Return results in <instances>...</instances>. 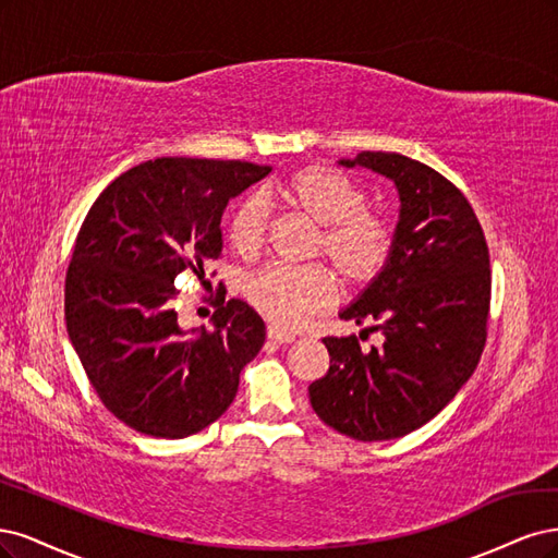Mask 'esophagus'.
I'll list each match as a JSON object with an SVG mask.
<instances>
[{
  "label": "esophagus",
  "mask_w": 558,
  "mask_h": 558,
  "mask_svg": "<svg viewBox=\"0 0 558 558\" xmlns=\"http://www.w3.org/2000/svg\"><path fill=\"white\" fill-rule=\"evenodd\" d=\"M266 336L274 340V343H294V336L292 333H287V331H280V329H276V327H268L266 329Z\"/></svg>",
  "instance_id": "34e87169"
}]
</instances>
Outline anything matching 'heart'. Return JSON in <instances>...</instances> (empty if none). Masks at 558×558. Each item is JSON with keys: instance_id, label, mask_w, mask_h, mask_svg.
Wrapping results in <instances>:
<instances>
[{"instance_id": "1", "label": "heart", "mask_w": 558, "mask_h": 558, "mask_svg": "<svg viewBox=\"0 0 558 558\" xmlns=\"http://www.w3.org/2000/svg\"><path fill=\"white\" fill-rule=\"evenodd\" d=\"M278 194L319 225L315 255H327L348 287H368L385 274L393 253V227L380 213L366 208L368 194L350 175L311 165L287 175ZM266 229L268 204L262 194L243 196L227 218V239L241 255L257 253ZM245 294L274 325L296 329L311 315L329 308L336 282L322 264H271L247 280Z\"/></svg>"}]
</instances>
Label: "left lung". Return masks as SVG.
<instances>
[{
  "mask_svg": "<svg viewBox=\"0 0 558 558\" xmlns=\"http://www.w3.org/2000/svg\"><path fill=\"white\" fill-rule=\"evenodd\" d=\"M340 165L391 178L401 218L385 274L340 313L383 331L385 343L362 352L356 336L322 338L331 362L308 387L311 403L338 434L391 440L434 420L477 368L492 303L489 247L469 199L436 169L383 150Z\"/></svg>",
  "mask_w": 558,
  "mask_h": 558,
  "instance_id": "left-lung-1",
  "label": "left lung"
}]
</instances>
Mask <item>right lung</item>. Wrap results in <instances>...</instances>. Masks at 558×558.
<instances>
[{"instance_id": "add662e5", "label": "right lung", "mask_w": 558, "mask_h": 558, "mask_svg": "<svg viewBox=\"0 0 558 558\" xmlns=\"http://www.w3.org/2000/svg\"><path fill=\"white\" fill-rule=\"evenodd\" d=\"M268 171L159 157L118 175L85 215L64 280L66 331L99 401L143 436L173 440L213 424L264 345V319L245 301L222 299L213 329L185 333L173 299L178 276L206 278L222 257L231 196Z\"/></svg>"}]
</instances>
